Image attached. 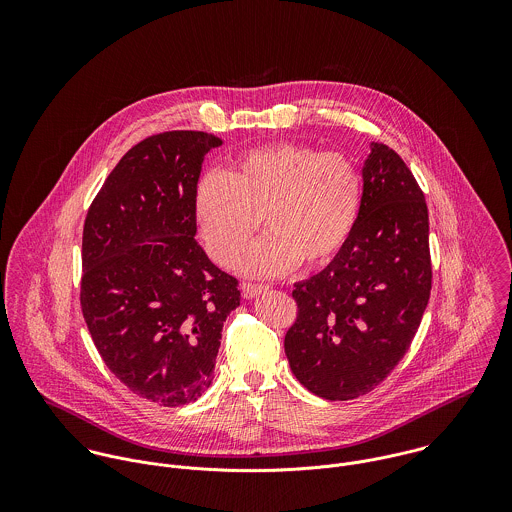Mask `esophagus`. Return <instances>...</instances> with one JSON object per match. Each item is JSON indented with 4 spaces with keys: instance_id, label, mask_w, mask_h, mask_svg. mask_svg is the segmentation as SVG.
<instances>
[{
    "instance_id": "obj_1",
    "label": "esophagus",
    "mask_w": 512,
    "mask_h": 512,
    "mask_svg": "<svg viewBox=\"0 0 512 512\" xmlns=\"http://www.w3.org/2000/svg\"><path fill=\"white\" fill-rule=\"evenodd\" d=\"M266 290H268V286H262V284H242V295L246 299H254V297H258L260 293L266 292Z\"/></svg>"
}]
</instances>
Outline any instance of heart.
<instances>
[{"label": "heart", "instance_id": "obj_1", "mask_svg": "<svg viewBox=\"0 0 512 512\" xmlns=\"http://www.w3.org/2000/svg\"><path fill=\"white\" fill-rule=\"evenodd\" d=\"M361 201V173L349 155L280 142L240 153L226 175L205 173L195 187L193 213L220 266L234 264L264 217L270 234L238 268L268 278L299 262L307 268L331 262L355 230Z\"/></svg>", "mask_w": 512, "mask_h": 512}]
</instances>
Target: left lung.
I'll use <instances>...</instances> for the list:
<instances>
[{
  "label": "left lung",
  "instance_id": "8db88e82",
  "mask_svg": "<svg viewBox=\"0 0 512 512\" xmlns=\"http://www.w3.org/2000/svg\"><path fill=\"white\" fill-rule=\"evenodd\" d=\"M430 290L424 193L394 149L372 142L351 238L292 292L297 319L284 347L295 378L325 400L374 390L410 349Z\"/></svg>",
  "mask_w": 512,
  "mask_h": 512
}]
</instances>
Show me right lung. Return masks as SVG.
<instances>
[{
    "instance_id": "right-lung-1",
    "label": "right lung",
    "mask_w": 512,
    "mask_h": 512,
    "mask_svg": "<svg viewBox=\"0 0 512 512\" xmlns=\"http://www.w3.org/2000/svg\"><path fill=\"white\" fill-rule=\"evenodd\" d=\"M222 140L191 130L149 136L112 169L82 230L80 305L106 366L159 406L195 402L213 380L238 280L195 240V187Z\"/></svg>"
}]
</instances>
